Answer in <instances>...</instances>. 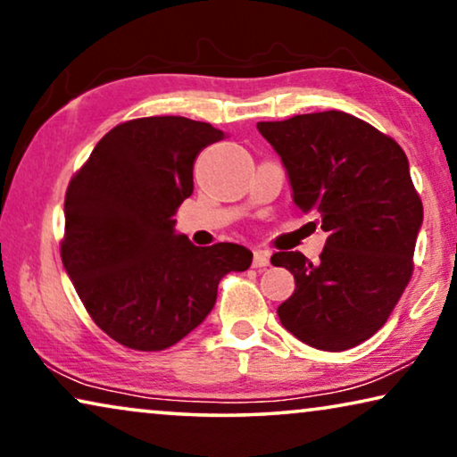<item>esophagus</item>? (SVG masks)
<instances>
[{
	"instance_id": "obj_1",
	"label": "esophagus",
	"mask_w": 457,
	"mask_h": 457,
	"mask_svg": "<svg viewBox=\"0 0 457 457\" xmlns=\"http://www.w3.org/2000/svg\"><path fill=\"white\" fill-rule=\"evenodd\" d=\"M269 253L267 250H254V256H253V265L254 267H269Z\"/></svg>"
}]
</instances>
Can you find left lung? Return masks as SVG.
<instances>
[{"instance_id": "left-lung-1", "label": "left lung", "mask_w": 457, "mask_h": 457, "mask_svg": "<svg viewBox=\"0 0 457 457\" xmlns=\"http://www.w3.org/2000/svg\"><path fill=\"white\" fill-rule=\"evenodd\" d=\"M256 128L281 157L295 207L327 231L314 265L300 253L271 256L295 279L281 325L317 350L354 348L381 329L412 278L422 203L406 153L336 109Z\"/></svg>"}]
</instances>
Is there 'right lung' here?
<instances>
[{
    "label": "right lung",
    "instance_id": "add662e5",
    "mask_svg": "<svg viewBox=\"0 0 457 457\" xmlns=\"http://www.w3.org/2000/svg\"><path fill=\"white\" fill-rule=\"evenodd\" d=\"M223 138L179 115L130 120L70 179L63 269L91 319L126 348L178 344L213 311L223 275L253 262L240 244L203 248L176 231L173 215L195 190V159Z\"/></svg>",
    "mask_w": 457,
    "mask_h": 457
}]
</instances>
